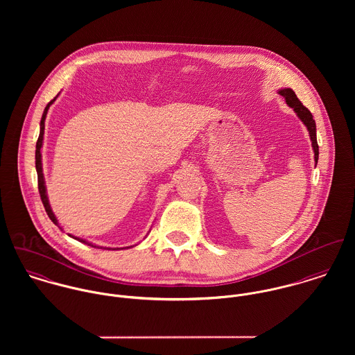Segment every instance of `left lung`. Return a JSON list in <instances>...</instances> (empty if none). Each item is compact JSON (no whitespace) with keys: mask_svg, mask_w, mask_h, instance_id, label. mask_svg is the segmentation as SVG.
<instances>
[{"mask_svg":"<svg viewBox=\"0 0 355 355\" xmlns=\"http://www.w3.org/2000/svg\"><path fill=\"white\" fill-rule=\"evenodd\" d=\"M279 94L282 97H284L287 105L295 110L297 116L302 120V123L306 125L309 135H310L311 148L314 152V161L317 162L318 161V145H317V135H315V121L313 119V114L310 113V110L306 106L302 105V102L298 100V97L295 96V93L291 89H282V90H279Z\"/></svg>","mask_w":355,"mask_h":355,"instance_id":"obj_1","label":"left lung"}]
</instances>
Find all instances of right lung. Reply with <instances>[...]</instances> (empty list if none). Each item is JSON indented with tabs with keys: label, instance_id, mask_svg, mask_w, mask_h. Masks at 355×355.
<instances>
[{
	"label": "right lung",
	"instance_id": "add662e5",
	"mask_svg": "<svg viewBox=\"0 0 355 355\" xmlns=\"http://www.w3.org/2000/svg\"><path fill=\"white\" fill-rule=\"evenodd\" d=\"M55 98H57V97H55ZM55 98H54V100H51V101L46 105L45 110H44V114H42V119H41V131H40V137H38V141H37V150H35V168H37V173H38V190H40L41 200H42V203H44V206H45V210H46V213H48L49 218H51V221H53L55 225H58V221H57V218H55L54 213L51 211L49 200H48V194H46L45 178H44V172H42V154H41V148H42V142H44V132H45V119H46V114H48L49 106H51L53 102L55 101ZM58 227H60V225H58ZM60 228H61V227H60ZM61 230H62V228H61ZM69 236H71V238H73V239H76V241H79V242H83V243H86V245H89V246H92V248H96L94 245H92V243L86 242L85 239L75 238V236H72V235H69ZM107 250H110V249H107ZM114 250H117V249H114Z\"/></svg>",
	"mask_w": 355,
	"mask_h": 355
}]
</instances>
